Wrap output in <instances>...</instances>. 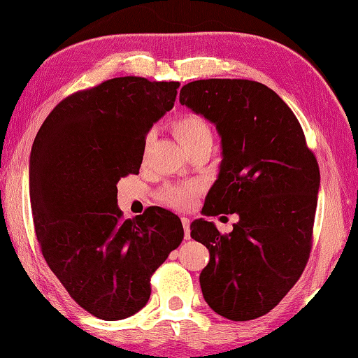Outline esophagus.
Here are the masks:
<instances>
[{"instance_id":"1","label":"esophagus","mask_w":358,"mask_h":358,"mask_svg":"<svg viewBox=\"0 0 358 358\" xmlns=\"http://www.w3.org/2000/svg\"><path fill=\"white\" fill-rule=\"evenodd\" d=\"M181 223H183V230H185V239H189L191 234H189V225H191V220L188 217H181Z\"/></svg>"}]
</instances>
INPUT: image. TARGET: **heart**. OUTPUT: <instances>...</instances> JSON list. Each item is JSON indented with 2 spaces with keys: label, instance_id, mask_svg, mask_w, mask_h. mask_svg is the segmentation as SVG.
<instances>
[{
  "label": "heart",
  "instance_id": "obj_1",
  "mask_svg": "<svg viewBox=\"0 0 358 358\" xmlns=\"http://www.w3.org/2000/svg\"><path fill=\"white\" fill-rule=\"evenodd\" d=\"M175 135H177L178 141L185 149L194 146L206 138H212V131L209 125L206 124L204 119L199 115L188 114L180 117V119L173 124ZM149 141V136H148ZM201 186L196 183L188 185H167L161 191V199L167 206L172 207H186L193 202L194 197L199 194Z\"/></svg>",
  "mask_w": 358,
  "mask_h": 358
}]
</instances>
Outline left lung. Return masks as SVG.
I'll list each match as a JSON object with an SVG mask.
<instances>
[{
    "label": "left lung",
    "mask_w": 358,
    "mask_h": 358,
    "mask_svg": "<svg viewBox=\"0 0 358 358\" xmlns=\"http://www.w3.org/2000/svg\"><path fill=\"white\" fill-rule=\"evenodd\" d=\"M180 103L215 125L222 140L218 177L202 215H239L227 236L206 218L191 223V238L210 254L199 275L202 296L233 322L262 317L306 268L320 188L317 159L292 110L262 83L196 80L181 88Z\"/></svg>",
    "instance_id": "obj_1"
}]
</instances>
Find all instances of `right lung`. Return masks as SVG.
Returning <instances> with one entry per match:
<instances>
[{
    "label": "right lung",
    "instance_id": "add662e5",
    "mask_svg": "<svg viewBox=\"0 0 358 358\" xmlns=\"http://www.w3.org/2000/svg\"><path fill=\"white\" fill-rule=\"evenodd\" d=\"M178 82L119 77L51 110L30 152L29 191L43 257L80 307L115 322L141 310L151 275L180 246L162 207L122 220L117 183L138 173L146 135L173 108Z\"/></svg>",
    "mask_w": 358,
    "mask_h": 358
}]
</instances>
